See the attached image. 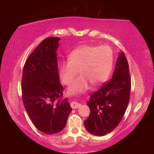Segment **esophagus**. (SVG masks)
<instances>
[{"instance_id": "esophagus-1", "label": "esophagus", "mask_w": 154, "mask_h": 154, "mask_svg": "<svg viewBox=\"0 0 154 154\" xmlns=\"http://www.w3.org/2000/svg\"><path fill=\"white\" fill-rule=\"evenodd\" d=\"M82 106L80 103H78L77 102H72L71 104V106L72 109H78Z\"/></svg>"}]
</instances>
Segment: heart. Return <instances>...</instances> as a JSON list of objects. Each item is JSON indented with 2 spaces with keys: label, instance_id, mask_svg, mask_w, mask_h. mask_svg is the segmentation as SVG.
Masks as SVG:
<instances>
[{
  "label": "heart",
  "instance_id": "obj_1",
  "mask_svg": "<svg viewBox=\"0 0 154 154\" xmlns=\"http://www.w3.org/2000/svg\"><path fill=\"white\" fill-rule=\"evenodd\" d=\"M68 60L59 67L60 77L65 85H70L80 71L81 75L68 90L70 94L86 91L90 83L98 85L105 82L113 64V51L109 46L82 45L74 49Z\"/></svg>",
  "mask_w": 154,
  "mask_h": 154
}]
</instances>
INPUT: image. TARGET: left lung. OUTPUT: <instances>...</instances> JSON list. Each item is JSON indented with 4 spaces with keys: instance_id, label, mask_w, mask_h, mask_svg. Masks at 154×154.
I'll use <instances>...</instances> for the list:
<instances>
[{
    "instance_id": "8db88e82",
    "label": "left lung",
    "mask_w": 154,
    "mask_h": 154,
    "mask_svg": "<svg viewBox=\"0 0 154 154\" xmlns=\"http://www.w3.org/2000/svg\"><path fill=\"white\" fill-rule=\"evenodd\" d=\"M130 77L127 59L119 54L112 79L90 96L87 103L90 116L84 122L86 130L96 136H103L118 126L128 105Z\"/></svg>"
}]
</instances>
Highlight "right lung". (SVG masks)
<instances>
[{"label": "right lung", "instance_id": "1", "mask_svg": "<svg viewBox=\"0 0 154 154\" xmlns=\"http://www.w3.org/2000/svg\"><path fill=\"white\" fill-rule=\"evenodd\" d=\"M58 37L45 38L28 57L22 80L24 107L36 128L47 134L61 132L72 111L68 98L62 97L56 51Z\"/></svg>", "mask_w": 154, "mask_h": 154}]
</instances>
